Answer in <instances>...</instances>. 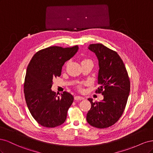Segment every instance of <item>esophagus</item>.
Masks as SVG:
<instances>
[{
    "label": "esophagus",
    "mask_w": 153,
    "mask_h": 153,
    "mask_svg": "<svg viewBox=\"0 0 153 153\" xmlns=\"http://www.w3.org/2000/svg\"><path fill=\"white\" fill-rule=\"evenodd\" d=\"M85 98H84V97H82V96H75V100L76 101H78V100H84Z\"/></svg>",
    "instance_id": "1"
}]
</instances>
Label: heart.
<instances>
[{
    "label": "heart",
    "instance_id": "obj_1",
    "mask_svg": "<svg viewBox=\"0 0 153 153\" xmlns=\"http://www.w3.org/2000/svg\"><path fill=\"white\" fill-rule=\"evenodd\" d=\"M88 59H84V61H87ZM77 88L78 89V90H80V91H82L83 90V87H82V84H79L78 85V86H77Z\"/></svg>",
    "mask_w": 153,
    "mask_h": 153
}]
</instances>
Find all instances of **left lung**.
Listing matches in <instances>:
<instances>
[{"label":"left lung","instance_id":"left-lung-1","mask_svg":"<svg viewBox=\"0 0 153 153\" xmlns=\"http://www.w3.org/2000/svg\"><path fill=\"white\" fill-rule=\"evenodd\" d=\"M89 49L95 53L99 61L98 84L96 93L104 98L99 102L88 99L91 108L87 114V121L92 126L106 128L112 126L121 117L126 107L130 81L126 67L119 54L102 44H91Z\"/></svg>","mask_w":153,"mask_h":153}]
</instances>
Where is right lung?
I'll return each mask as SVG.
<instances>
[{
  "instance_id": "right-lung-1",
  "label": "right lung",
  "mask_w": 153,
  "mask_h": 153,
  "mask_svg": "<svg viewBox=\"0 0 153 153\" xmlns=\"http://www.w3.org/2000/svg\"><path fill=\"white\" fill-rule=\"evenodd\" d=\"M78 50V45L46 48L37 52L27 66L24 87L26 103L32 116L41 126L55 128L66 121L73 96L64 91L59 97L51 88L53 78L61 76L64 64Z\"/></svg>"
}]
</instances>
